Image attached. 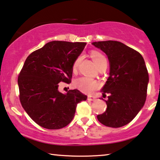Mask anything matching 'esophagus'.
Here are the masks:
<instances>
[{
    "mask_svg": "<svg viewBox=\"0 0 160 160\" xmlns=\"http://www.w3.org/2000/svg\"><path fill=\"white\" fill-rule=\"evenodd\" d=\"M97 99V97H93V96H88V100L89 101H95Z\"/></svg>",
    "mask_w": 160,
    "mask_h": 160,
    "instance_id": "1",
    "label": "esophagus"
}]
</instances>
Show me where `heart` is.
Returning <instances> with one entry per match:
<instances>
[{
	"instance_id": "heart-1",
	"label": "heart",
	"mask_w": 160,
	"mask_h": 160,
	"mask_svg": "<svg viewBox=\"0 0 160 160\" xmlns=\"http://www.w3.org/2000/svg\"><path fill=\"white\" fill-rule=\"evenodd\" d=\"M91 56L98 67L103 64V63H107V59H106L105 55L100 52H98V51H92L91 53ZM82 57L79 56L74 61L73 64H72V70H73V72H75L77 69H78ZM75 86L80 91H83L85 93H91L99 88V83L92 78H88V77H81V78H78L75 81Z\"/></svg>"
}]
</instances>
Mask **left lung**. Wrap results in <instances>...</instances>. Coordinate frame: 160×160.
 <instances>
[{
	"instance_id": "1",
	"label": "left lung",
	"mask_w": 160,
	"mask_h": 160,
	"mask_svg": "<svg viewBox=\"0 0 160 160\" xmlns=\"http://www.w3.org/2000/svg\"><path fill=\"white\" fill-rule=\"evenodd\" d=\"M108 55L110 77L102 89L108 93L107 110L97 119L106 127L118 128L127 124L143 107L147 96L148 73L138 51L117 41L92 43Z\"/></svg>"
}]
</instances>
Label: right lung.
<instances>
[{"label":"right lung","mask_w":160,"mask_h":160,"mask_svg":"<svg viewBox=\"0 0 160 160\" xmlns=\"http://www.w3.org/2000/svg\"><path fill=\"white\" fill-rule=\"evenodd\" d=\"M86 44L52 41L33 51L25 60L18 79L19 97L25 112L39 126L63 128L73 119L77 105L87 99L78 89L66 94L58 89L60 82H71L72 64Z\"/></svg>","instance_id":"1"}]
</instances>
